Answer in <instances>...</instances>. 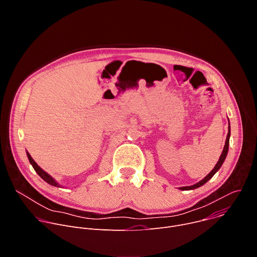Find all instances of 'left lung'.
Listing matches in <instances>:
<instances>
[{"label": "left lung", "instance_id": "obj_1", "mask_svg": "<svg viewBox=\"0 0 257 257\" xmlns=\"http://www.w3.org/2000/svg\"><path fill=\"white\" fill-rule=\"evenodd\" d=\"M228 129H229V131H228V135H227V138H226V143H225V146H224L223 153H222L221 157H219L218 162L216 163V165L214 166V168L210 171V173H208V175H207V176H205L202 180H200L199 182H197L196 184L191 185V186L180 187V189H181V190H193V189H196V188H198V187H200V186L204 185L205 183H206L208 180H210V179L213 177V175H214V174H215L219 169H221V167L223 166V164H224V162H225V160H226V157H227V155H228V151H229V142H230V136H231V127H230V122H229V127H228Z\"/></svg>", "mask_w": 257, "mask_h": 257}]
</instances>
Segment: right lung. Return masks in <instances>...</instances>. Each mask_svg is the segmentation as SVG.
<instances>
[{"label": "right lung", "mask_w": 257, "mask_h": 257, "mask_svg": "<svg viewBox=\"0 0 257 257\" xmlns=\"http://www.w3.org/2000/svg\"><path fill=\"white\" fill-rule=\"evenodd\" d=\"M26 155H27V158H28V160H29V163H30L31 166L33 167L34 171L39 174V176H40L44 181H46L47 183H49V184L52 185V186H55V187H62V185H60L59 183H58L50 174H48L47 172H45L38 164H36V163L33 161V159L31 158V156L29 155L28 152H26Z\"/></svg>", "instance_id": "right-lung-1"}]
</instances>
